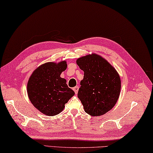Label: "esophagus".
<instances>
[{
    "mask_svg": "<svg viewBox=\"0 0 153 153\" xmlns=\"http://www.w3.org/2000/svg\"><path fill=\"white\" fill-rule=\"evenodd\" d=\"M73 89V91H74V93H75V94H76L78 93V91H79V87L78 86H75V87H74Z\"/></svg>",
    "mask_w": 153,
    "mask_h": 153,
    "instance_id": "esophagus-1",
    "label": "esophagus"
}]
</instances>
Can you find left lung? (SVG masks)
Segmentation results:
<instances>
[{
  "mask_svg": "<svg viewBox=\"0 0 153 153\" xmlns=\"http://www.w3.org/2000/svg\"><path fill=\"white\" fill-rule=\"evenodd\" d=\"M76 64L84 71L78 97L86 113L101 116L113 108L119 99V74L105 59L94 54L79 58Z\"/></svg>",
  "mask_w": 153,
  "mask_h": 153,
  "instance_id": "left-lung-1",
  "label": "left lung"
}]
</instances>
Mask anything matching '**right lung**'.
Listing matches in <instances>:
<instances>
[{
  "label": "right lung",
  "instance_id": "obj_1",
  "mask_svg": "<svg viewBox=\"0 0 153 153\" xmlns=\"http://www.w3.org/2000/svg\"><path fill=\"white\" fill-rule=\"evenodd\" d=\"M67 67L66 61L58 64L47 62L37 68L30 76L27 84L28 96L42 113L48 116L59 114L74 94L66 80L60 76Z\"/></svg>",
  "mask_w": 153,
  "mask_h": 153
}]
</instances>
